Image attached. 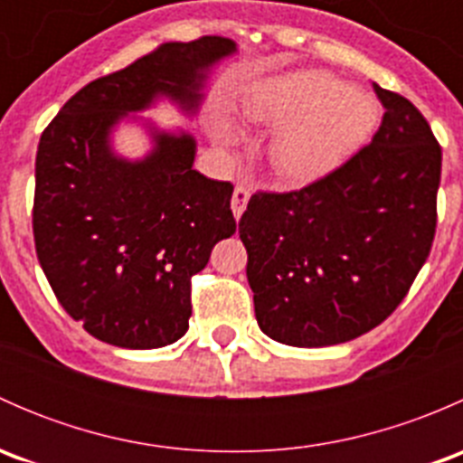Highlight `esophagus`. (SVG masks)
I'll list each match as a JSON object with an SVG mask.
<instances>
[{
    "label": "esophagus",
    "mask_w": 463,
    "mask_h": 463,
    "mask_svg": "<svg viewBox=\"0 0 463 463\" xmlns=\"http://www.w3.org/2000/svg\"><path fill=\"white\" fill-rule=\"evenodd\" d=\"M249 199H250V190L246 188V185L237 184L235 190H232V214H235V219H240L241 214H244Z\"/></svg>",
    "instance_id": "esophagus-1"
}]
</instances>
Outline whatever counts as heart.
<instances>
[{
    "mask_svg": "<svg viewBox=\"0 0 463 463\" xmlns=\"http://www.w3.org/2000/svg\"><path fill=\"white\" fill-rule=\"evenodd\" d=\"M241 114L250 123L278 128L269 145L270 165L291 184H309L370 141L381 107L365 89L340 85L334 73L307 69L258 82L241 100ZM213 137L223 147L237 141L223 118L213 123Z\"/></svg>",
    "mask_w": 463,
    "mask_h": 463,
    "instance_id": "1",
    "label": "heart"
}]
</instances>
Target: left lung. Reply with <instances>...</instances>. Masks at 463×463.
Listing matches in <instances>:
<instances>
[{
    "label": "left lung",
    "instance_id": "8db88e82",
    "mask_svg": "<svg viewBox=\"0 0 463 463\" xmlns=\"http://www.w3.org/2000/svg\"><path fill=\"white\" fill-rule=\"evenodd\" d=\"M374 91L385 114L370 145L307 188L255 193L240 219L255 318L282 345L367 334L430 255L441 147L408 98Z\"/></svg>",
    "mask_w": 463,
    "mask_h": 463
}]
</instances>
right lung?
<instances>
[{"mask_svg":"<svg viewBox=\"0 0 463 463\" xmlns=\"http://www.w3.org/2000/svg\"><path fill=\"white\" fill-rule=\"evenodd\" d=\"M235 51V42L217 35L167 42L82 87L42 132L37 260L64 311L102 343H176L193 316L190 279L237 226L232 184L193 170L190 134L149 125L152 152L128 161L111 149V129L158 96L194 114L210 67Z\"/></svg>","mask_w":463,"mask_h":463,"instance_id":"add662e5","label":"right lung"}]
</instances>
